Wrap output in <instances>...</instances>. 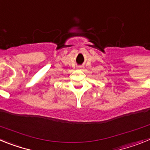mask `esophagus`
<instances>
[{
  "label": "esophagus",
  "instance_id": "1",
  "mask_svg": "<svg viewBox=\"0 0 150 150\" xmlns=\"http://www.w3.org/2000/svg\"><path fill=\"white\" fill-rule=\"evenodd\" d=\"M79 70H81V71H83V68H82V67H79Z\"/></svg>",
  "mask_w": 150,
  "mask_h": 150
}]
</instances>
